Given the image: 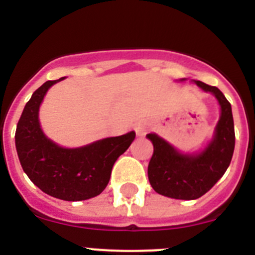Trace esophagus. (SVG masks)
Here are the masks:
<instances>
[{
  "mask_svg": "<svg viewBox=\"0 0 255 255\" xmlns=\"http://www.w3.org/2000/svg\"><path fill=\"white\" fill-rule=\"evenodd\" d=\"M135 132L139 135V136H143V135H145V132H147L148 130V124L145 123V121H140V123L135 124Z\"/></svg>",
  "mask_w": 255,
  "mask_h": 255,
  "instance_id": "esophagus-1",
  "label": "esophagus"
}]
</instances>
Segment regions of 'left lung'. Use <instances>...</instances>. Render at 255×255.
<instances>
[{
    "label": "left lung",
    "mask_w": 255,
    "mask_h": 255,
    "mask_svg": "<svg viewBox=\"0 0 255 255\" xmlns=\"http://www.w3.org/2000/svg\"><path fill=\"white\" fill-rule=\"evenodd\" d=\"M195 84L217 98L221 116L215 135L202 152L184 154L159 138L148 134L153 155L148 164V179L158 194L173 199L193 200L204 195L224 176L233 158L235 130L231 105L217 87L195 80Z\"/></svg>",
    "instance_id": "obj_1"
}]
</instances>
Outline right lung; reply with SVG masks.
<instances>
[{
    "mask_svg": "<svg viewBox=\"0 0 255 255\" xmlns=\"http://www.w3.org/2000/svg\"><path fill=\"white\" fill-rule=\"evenodd\" d=\"M58 80H48L24 107L15 132L17 155L31 182L51 197L69 202L91 199L107 186L114 163L130 147L135 132L97 140L80 148L60 147L44 135L39 106Z\"/></svg>",
    "mask_w": 255,
    "mask_h": 255,
    "instance_id": "obj_1",
    "label": "right lung"
}]
</instances>
